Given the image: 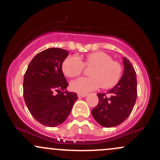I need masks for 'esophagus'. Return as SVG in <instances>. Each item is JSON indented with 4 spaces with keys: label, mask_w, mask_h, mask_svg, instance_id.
I'll return each instance as SVG.
<instances>
[{
    "label": "esophagus",
    "mask_w": 160,
    "mask_h": 160,
    "mask_svg": "<svg viewBox=\"0 0 160 160\" xmlns=\"http://www.w3.org/2000/svg\"><path fill=\"white\" fill-rule=\"evenodd\" d=\"M78 97H82V98H83V97H86L87 94H80V93H78Z\"/></svg>",
    "instance_id": "obj_1"
}]
</instances>
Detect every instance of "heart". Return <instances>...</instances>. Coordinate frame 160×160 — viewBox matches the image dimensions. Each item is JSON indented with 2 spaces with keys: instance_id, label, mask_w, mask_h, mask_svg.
I'll use <instances>...</instances> for the list:
<instances>
[{
  "instance_id": "1",
  "label": "heart",
  "mask_w": 160,
  "mask_h": 160,
  "mask_svg": "<svg viewBox=\"0 0 160 160\" xmlns=\"http://www.w3.org/2000/svg\"><path fill=\"white\" fill-rule=\"evenodd\" d=\"M84 64L94 66L90 71V78H80L70 84L71 89L80 94L98 89H110L117 85L122 75V67L118 62L113 61L108 53L98 51L86 55L84 63L77 56H68L62 64V71L66 76L74 78L81 74Z\"/></svg>"
}]
</instances>
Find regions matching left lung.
Listing matches in <instances>:
<instances>
[{
  "instance_id": "obj_1",
  "label": "left lung",
  "mask_w": 160,
  "mask_h": 160,
  "mask_svg": "<svg viewBox=\"0 0 160 160\" xmlns=\"http://www.w3.org/2000/svg\"><path fill=\"white\" fill-rule=\"evenodd\" d=\"M123 74L120 81L107 93H98V105L92 110L96 122L111 128L124 122L130 115L137 98L136 73L129 60L122 58Z\"/></svg>"
}]
</instances>
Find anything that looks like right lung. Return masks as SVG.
<instances>
[{"label": "right lung", "mask_w": 160, "mask_h": 160, "mask_svg": "<svg viewBox=\"0 0 160 160\" xmlns=\"http://www.w3.org/2000/svg\"><path fill=\"white\" fill-rule=\"evenodd\" d=\"M68 54L61 48L45 49L33 58L24 76L23 95L28 109L36 120L49 127L65 122L78 98L77 93L66 90L68 83L62 66Z\"/></svg>", "instance_id": "add662e5"}]
</instances>
